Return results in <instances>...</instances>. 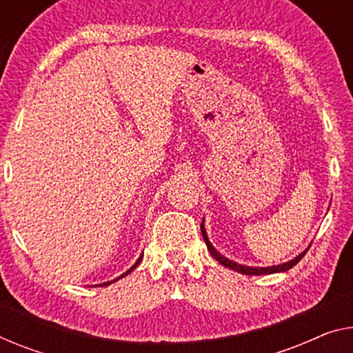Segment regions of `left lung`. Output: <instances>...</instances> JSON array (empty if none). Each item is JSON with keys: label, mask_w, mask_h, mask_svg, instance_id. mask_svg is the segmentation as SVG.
I'll list each match as a JSON object with an SVG mask.
<instances>
[{"label": "left lung", "mask_w": 353, "mask_h": 353, "mask_svg": "<svg viewBox=\"0 0 353 353\" xmlns=\"http://www.w3.org/2000/svg\"><path fill=\"white\" fill-rule=\"evenodd\" d=\"M201 233H203V238H204V243H206V245H208V250L210 252V255L214 256L215 260H217L220 265H223V266H227V268H230V270H233V271H238V272H241V274H247V276H261V274H274V272H283V271H288V270H292V268L296 265V263L303 259L304 255H306V252L309 250V245L306 250L303 252V254H299L298 256H294L293 260H290V261H287V263H282V265H276V266H268V268H254V266H245V265H239V263H236V261H231V260H228L227 256H223L222 254H220V252H217L214 249V245L209 243V239H208V234H206V230H204V220H203V223H201Z\"/></svg>", "instance_id": "1"}]
</instances>
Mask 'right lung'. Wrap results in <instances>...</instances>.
<instances>
[{"label": "right lung", "mask_w": 353, "mask_h": 353, "mask_svg": "<svg viewBox=\"0 0 353 353\" xmlns=\"http://www.w3.org/2000/svg\"><path fill=\"white\" fill-rule=\"evenodd\" d=\"M141 260H143V254H141V256H139V259H138V261H136V263H134V265H133V266H131L128 271H126V272H123V274H122V276H120V277H117V279H114V281L104 282V283H101V285H99V287H104V285H110V283H112V282H115V281H119V279H122V277H125V276H128V274H130V272H131V271H133V270H134V268L139 265V263H141Z\"/></svg>", "instance_id": "1"}]
</instances>
